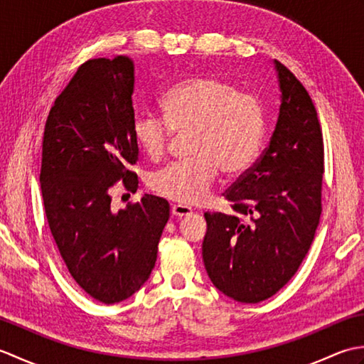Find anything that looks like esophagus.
Returning a JSON list of instances; mask_svg holds the SVG:
<instances>
[{
    "label": "esophagus",
    "mask_w": 364,
    "mask_h": 364,
    "mask_svg": "<svg viewBox=\"0 0 364 364\" xmlns=\"http://www.w3.org/2000/svg\"><path fill=\"white\" fill-rule=\"evenodd\" d=\"M192 213V210L186 205H173L172 206V215L176 219H181V218H186Z\"/></svg>",
    "instance_id": "esophagus-1"
}]
</instances>
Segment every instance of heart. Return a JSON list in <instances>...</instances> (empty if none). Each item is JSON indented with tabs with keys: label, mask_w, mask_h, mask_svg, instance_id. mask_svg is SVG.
Masks as SVG:
<instances>
[{
	"label": "heart",
	"mask_w": 364,
	"mask_h": 364,
	"mask_svg": "<svg viewBox=\"0 0 364 364\" xmlns=\"http://www.w3.org/2000/svg\"><path fill=\"white\" fill-rule=\"evenodd\" d=\"M162 119L137 114L133 136L146 158L166 156L172 133L188 136L189 159L150 178V189L178 205H198L210 197L219 175L244 173L257 158L266 133V112L258 97L239 92L214 75H194L161 98Z\"/></svg>",
	"instance_id": "obj_1"
}]
</instances>
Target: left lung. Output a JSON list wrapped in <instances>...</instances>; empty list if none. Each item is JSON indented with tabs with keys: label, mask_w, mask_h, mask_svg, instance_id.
I'll list each match as a JSON object with an SVG mask.
<instances>
[{
	"label": "left lung",
	"mask_w": 364,
	"mask_h": 364,
	"mask_svg": "<svg viewBox=\"0 0 364 364\" xmlns=\"http://www.w3.org/2000/svg\"><path fill=\"white\" fill-rule=\"evenodd\" d=\"M277 127L253 167L223 196L235 214L205 213L203 262L213 284L242 304L272 297L297 272L322 213L323 139L313 100L275 60Z\"/></svg>",
	"instance_id": "1"
}]
</instances>
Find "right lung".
<instances>
[{
  "label": "right lung",
  "mask_w": 364,
  "mask_h": 364,
  "mask_svg": "<svg viewBox=\"0 0 364 364\" xmlns=\"http://www.w3.org/2000/svg\"><path fill=\"white\" fill-rule=\"evenodd\" d=\"M134 64L127 56L89 59L54 100L45 123L41 184L46 220L68 272L90 297L117 304L149 280L170 215L167 200L145 194L111 210L122 181L137 191L129 166Z\"/></svg>",
  "instance_id": "1"
}]
</instances>
